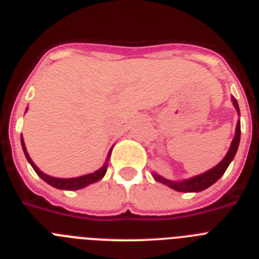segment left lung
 Listing matches in <instances>:
<instances>
[{
    "instance_id": "8db88e82",
    "label": "left lung",
    "mask_w": 259,
    "mask_h": 259,
    "mask_svg": "<svg viewBox=\"0 0 259 259\" xmlns=\"http://www.w3.org/2000/svg\"><path fill=\"white\" fill-rule=\"evenodd\" d=\"M232 102L235 105V107L237 109V111L240 113L239 110V104H237L236 98L232 97ZM240 122L237 123L236 125V134H235V137H233L232 144H231V148L228 150L227 155L223 158V161L221 162L219 164L211 168V170L206 171L205 174H201V175L194 176V178H191L188 180H184V182H170V180H166L163 178H161L159 175H155L154 174V179L159 183H163V184L168 185L170 188L175 189L178 192H185V193H188V192H201L203 189L209 188L210 185L214 184L217 180L221 179V176L226 172L227 170V167L230 166V163L232 162V159L235 158V154L237 152V148H239V143H240Z\"/></svg>"
}]
</instances>
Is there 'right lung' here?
Returning <instances> with one entry per match:
<instances>
[{"mask_svg":"<svg viewBox=\"0 0 259 259\" xmlns=\"http://www.w3.org/2000/svg\"><path fill=\"white\" fill-rule=\"evenodd\" d=\"M22 146H23V150H24V154H26V158L28 159L31 166L33 167V170L36 171V174H37V175L40 176L41 179L44 180V182H47L48 184H50L52 187H54V188L66 189V191H75V189L84 188V187H87V185L98 182V180H101L102 178H104L105 174H106L107 166L105 164L104 167H101V168H100L98 171H96V172L88 174V175H84V176H79V178H74V179H59V178H53V176H49L47 175V174L41 172L37 167H36V164L32 162V159L29 158L28 153H27L26 150L24 143H23V139H22Z\"/></svg>","mask_w":259,"mask_h":259,"instance_id":"1","label":"right lung"}]
</instances>
